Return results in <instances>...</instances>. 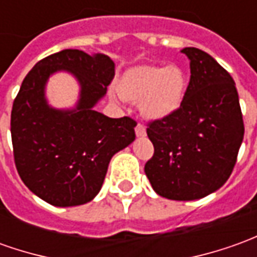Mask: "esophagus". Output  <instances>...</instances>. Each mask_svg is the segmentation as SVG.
Returning <instances> with one entry per match:
<instances>
[{"instance_id":"esophagus-1","label":"esophagus","mask_w":257,"mask_h":257,"mask_svg":"<svg viewBox=\"0 0 257 257\" xmlns=\"http://www.w3.org/2000/svg\"><path fill=\"white\" fill-rule=\"evenodd\" d=\"M135 132H136V136H145V135H146V128H145V125L139 122V123L136 125Z\"/></svg>"}]
</instances>
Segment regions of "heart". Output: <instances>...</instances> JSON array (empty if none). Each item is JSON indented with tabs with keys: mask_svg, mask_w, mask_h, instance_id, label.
I'll return each instance as SVG.
<instances>
[{
	"mask_svg": "<svg viewBox=\"0 0 257 257\" xmlns=\"http://www.w3.org/2000/svg\"><path fill=\"white\" fill-rule=\"evenodd\" d=\"M186 85V74L177 66H139L122 78L121 94L131 101H141L146 116L162 119L179 109Z\"/></svg>",
	"mask_w": 257,
	"mask_h": 257,
	"instance_id": "obj_1",
	"label": "heart"
}]
</instances>
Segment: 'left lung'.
<instances>
[{
  "label": "left lung",
  "instance_id": "left-lung-1",
  "mask_svg": "<svg viewBox=\"0 0 257 257\" xmlns=\"http://www.w3.org/2000/svg\"><path fill=\"white\" fill-rule=\"evenodd\" d=\"M181 52L190 59V83L176 112L148 123L155 153L145 173L159 195L190 201L229 179L245 126L231 74L200 49Z\"/></svg>",
  "mask_w": 257,
  "mask_h": 257
}]
</instances>
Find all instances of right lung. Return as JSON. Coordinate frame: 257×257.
I'll list each match as a JSON object with an SVG mask.
<instances>
[{
  "label": "right lung",
  "mask_w": 257,
  "mask_h": 257,
  "mask_svg": "<svg viewBox=\"0 0 257 257\" xmlns=\"http://www.w3.org/2000/svg\"><path fill=\"white\" fill-rule=\"evenodd\" d=\"M59 69L80 83L74 110H55L44 98L46 81ZM114 76L108 56L64 49L39 60L24 78L11 112L14 160L26 187L43 201L56 207L91 201L111 158L135 141V119L108 118L94 109Z\"/></svg>",
  "instance_id": "right-lung-1"
}]
</instances>
